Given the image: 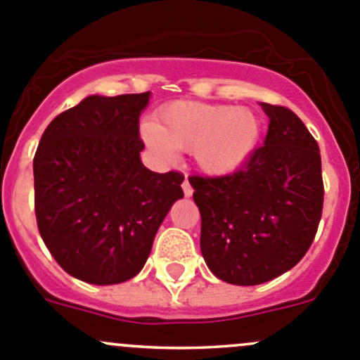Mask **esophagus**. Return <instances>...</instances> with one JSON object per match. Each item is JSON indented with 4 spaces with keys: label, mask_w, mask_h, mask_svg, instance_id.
Instances as JSON below:
<instances>
[{
    "label": "esophagus",
    "mask_w": 360,
    "mask_h": 360,
    "mask_svg": "<svg viewBox=\"0 0 360 360\" xmlns=\"http://www.w3.org/2000/svg\"><path fill=\"white\" fill-rule=\"evenodd\" d=\"M183 191H184V195H186V197H191V195H193V186H191L190 181H188V179L183 181Z\"/></svg>",
    "instance_id": "esophagus-1"
}]
</instances>
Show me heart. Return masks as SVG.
<instances>
[{"label": "heart", "instance_id": "1", "mask_svg": "<svg viewBox=\"0 0 360 360\" xmlns=\"http://www.w3.org/2000/svg\"><path fill=\"white\" fill-rule=\"evenodd\" d=\"M261 123L254 111L230 104L177 101L160 111L158 125H144L143 136L163 157L195 153L207 174H228L244 165L259 144Z\"/></svg>", "mask_w": 360, "mask_h": 360}]
</instances>
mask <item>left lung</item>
I'll list each match as a JSON object with an SVG mask.
<instances>
[{
	"label": "left lung",
	"mask_w": 360,
	"mask_h": 360,
	"mask_svg": "<svg viewBox=\"0 0 360 360\" xmlns=\"http://www.w3.org/2000/svg\"><path fill=\"white\" fill-rule=\"evenodd\" d=\"M266 139L238 170L190 176L207 266L228 284L257 285L296 266L324 205L321 150L300 116L261 103Z\"/></svg>",
	"instance_id": "1"
}]
</instances>
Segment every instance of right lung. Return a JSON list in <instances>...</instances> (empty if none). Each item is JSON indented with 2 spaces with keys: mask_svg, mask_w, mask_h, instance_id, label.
Wrapping results in <instances>:
<instances>
[{
  "mask_svg": "<svg viewBox=\"0 0 360 360\" xmlns=\"http://www.w3.org/2000/svg\"><path fill=\"white\" fill-rule=\"evenodd\" d=\"M150 92L90 96L50 122L32 160L39 235L64 271L97 285L143 270L184 176L141 162Z\"/></svg>",
  "mask_w": 360,
  "mask_h": 360,
  "instance_id": "add662e5",
  "label": "right lung"
}]
</instances>
